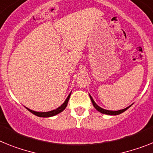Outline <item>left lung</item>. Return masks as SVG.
Returning a JSON list of instances; mask_svg holds the SVG:
<instances>
[{
	"instance_id": "1",
	"label": "left lung",
	"mask_w": 153,
	"mask_h": 153,
	"mask_svg": "<svg viewBox=\"0 0 153 153\" xmlns=\"http://www.w3.org/2000/svg\"><path fill=\"white\" fill-rule=\"evenodd\" d=\"M89 96H90V99H91V101H92V105H93V106H94L95 108L96 109V110H98L99 112L102 113V114H107V115H118V114H122L123 112H124L125 110H128L129 107H130L131 106H128V107H126V108L124 109H122V110H105V109L103 108H101L100 106H99L98 105L96 104V102H95L94 100L92 99V97L91 96V95L89 94Z\"/></svg>"
}]
</instances>
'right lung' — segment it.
Segmentation results:
<instances>
[{
  "label": "right lung",
  "instance_id": "add662e5",
  "mask_svg": "<svg viewBox=\"0 0 153 153\" xmlns=\"http://www.w3.org/2000/svg\"><path fill=\"white\" fill-rule=\"evenodd\" d=\"M71 93V92H70V94H69L68 96L67 97V99L65 100V101L64 102V103L59 106L58 108L55 109V110H51V111H48V112H37V111H34V110H30V109L27 108V107H25V108L29 110V112H31L32 114H34V115H36V116H37V117H50L55 116V115H57V114H60V113L62 112L63 110L66 108L67 105H68V102L69 98H70Z\"/></svg>",
  "mask_w": 153,
  "mask_h": 153
}]
</instances>
